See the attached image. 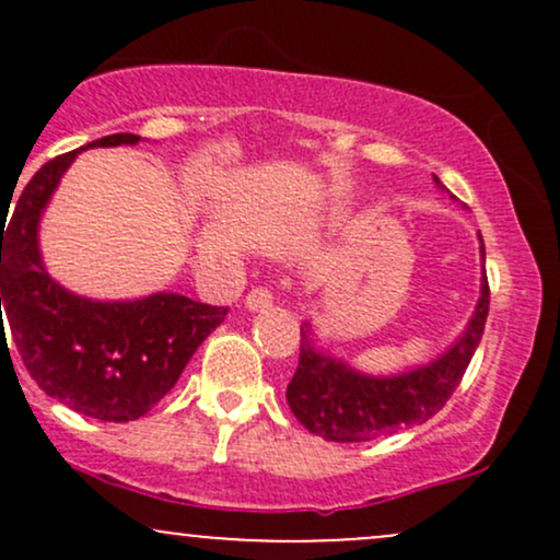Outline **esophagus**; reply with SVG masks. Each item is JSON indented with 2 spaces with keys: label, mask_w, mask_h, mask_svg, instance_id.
Here are the masks:
<instances>
[{
  "label": "esophagus",
  "mask_w": 560,
  "mask_h": 560,
  "mask_svg": "<svg viewBox=\"0 0 560 560\" xmlns=\"http://www.w3.org/2000/svg\"><path fill=\"white\" fill-rule=\"evenodd\" d=\"M244 305H247L249 311H266V307L273 305V292L268 287L249 289L247 298H244Z\"/></svg>",
  "instance_id": "esophagus-1"
}]
</instances>
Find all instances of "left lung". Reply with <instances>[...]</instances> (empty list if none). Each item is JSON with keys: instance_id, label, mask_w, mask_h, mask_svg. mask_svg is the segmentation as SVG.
Returning <instances> with one entry per match:
<instances>
[{"instance_id": "left-lung-1", "label": "left lung", "mask_w": 560, "mask_h": 560, "mask_svg": "<svg viewBox=\"0 0 560 560\" xmlns=\"http://www.w3.org/2000/svg\"><path fill=\"white\" fill-rule=\"evenodd\" d=\"M440 184V178H436ZM481 240V236H479ZM485 258V244H481ZM490 284L481 276V298L471 324L442 358L408 374L374 378L320 355L300 329V363L287 384V402L307 432L329 442H369L402 427L429 421L450 400L485 334Z\"/></svg>"}]
</instances>
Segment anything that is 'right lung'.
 <instances>
[{
  "label": "right lung",
  "instance_id": "add662e5",
  "mask_svg": "<svg viewBox=\"0 0 560 560\" xmlns=\"http://www.w3.org/2000/svg\"><path fill=\"white\" fill-rule=\"evenodd\" d=\"M113 133L89 147L137 144ZM83 150V147H81ZM81 150L36 171L15 210H0V316L34 382L75 413L100 421H137L173 389L229 307L160 292L131 302H96L62 289L38 253V218ZM0 339L8 342L2 329ZM10 350V347H8Z\"/></svg>",
  "mask_w": 560,
  "mask_h": 560
}]
</instances>
